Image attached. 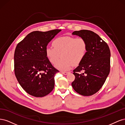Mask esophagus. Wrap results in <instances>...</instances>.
<instances>
[{
  "mask_svg": "<svg viewBox=\"0 0 125 125\" xmlns=\"http://www.w3.org/2000/svg\"><path fill=\"white\" fill-rule=\"evenodd\" d=\"M62 73L63 74L66 75V74H68V72H66V71H65V72H62Z\"/></svg>",
  "mask_w": 125,
  "mask_h": 125,
  "instance_id": "1",
  "label": "esophagus"
}]
</instances>
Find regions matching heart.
I'll return each mask as SVG.
<instances>
[{"label": "heart", "mask_w": 125, "mask_h": 125, "mask_svg": "<svg viewBox=\"0 0 125 125\" xmlns=\"http://www.w3.org/2000/svg\"><path fill=\"white\" fill-rule=\"evenodd\" d=\"M54 47H47L45 54L52 63H55L60 56L62 58L56 63L57 69L67 71L73 67V64L80 63L86 54L88 44L86 41L82 38L63 36L55 39L52 42Z\"/></svg>", "instance_id": "heart-1"}]
</instances>
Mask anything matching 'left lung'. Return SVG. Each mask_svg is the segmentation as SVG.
Masks as SVG:
<instances>
[{
    "instance_id": "8db88e82",
    "label": "left lung",
    "mask_w": 125,
    "mask_h": 125,
    "mask_svg": "<svg viewBox=\"0 0 125 125\" xmlns=\"http://www.w3.org/2000/svg\"><path fill=\"white\" fill-rule=\"evenodd\" d=\"M73 34L86 41L88 50L83 60L73 70L75 79L71 85L81 95H92L100 90L109 74L110 50L107 44L93 31L82 30L74 31Z\"/></svg>"
}]
</instances>
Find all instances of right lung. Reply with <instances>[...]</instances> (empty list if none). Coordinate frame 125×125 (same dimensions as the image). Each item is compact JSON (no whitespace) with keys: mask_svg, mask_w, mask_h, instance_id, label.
I'll return each mask as SVG.
<instances>
[{"mask_svg":"<svg viewBox=\"0 0 125 125\" xmlns=\"http://www.w3.org/2000/svg\"><path fill=\"white\" fill-rule=\"evenodd\" d=\"M61 30L33 31L17 45L14 70L19 84L30 95L43 97L54 88L55 74L59 71L47 58L45 49Z\"/></svg>","mask_w":125,"mask_h":125,"instance_id":"obj_1","label":"right lung"}]
</instances>
